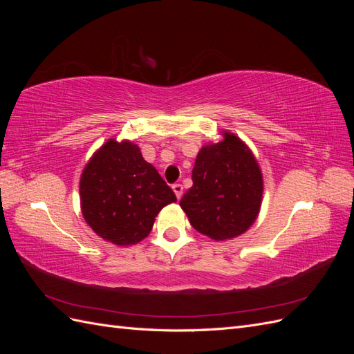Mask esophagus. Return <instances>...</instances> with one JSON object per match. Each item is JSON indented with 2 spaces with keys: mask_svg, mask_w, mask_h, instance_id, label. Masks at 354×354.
I'll return each mask as SVG.
<instances>
[{
  "mask_svg": "<svg viewBox=\"0 0 354 354\" xmlns=\"http://www.w3.org/2000/svg\"><path fill=\"white\" fill-rule=\"evenodd\" d=\"M173 190H174V194H176L177 199H180L181 195H183V186H181L180 183H174V185H173Z\"/></svg>",
  "mask_w": 354,
  "mask_h": 354,
  "instance_id": "esophagus-1",
  "label": "esophagus"
}]
</instances>
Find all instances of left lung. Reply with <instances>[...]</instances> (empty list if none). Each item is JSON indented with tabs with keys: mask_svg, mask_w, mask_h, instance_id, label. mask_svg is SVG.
<instances>
[{
	"mask_svg": "<svg viewBox=\"0 0 354 354\" xmlns=\"http://www.w3.org/2000/svg\"><path fill=\"white\" fill-rule=\"evenodd\" d=\"M223 136L199 151L192 169L194 186L180 201L194 229L216 241L248 230L263 196V177L250 149L232 133Z\"/></svg>",
	"mask_w": 354,
	"mask_h": 354,
	"instance_id": "left-lung-1",
	"label": "left lung"
}]
</instances>
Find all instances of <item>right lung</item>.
Masks as SVG:
<instances>
[{
	"label": "right lung",
	"mask_w": 354,
	"mask_h": 354,
	"mask_svg": "<svg viewBox=\"0 0 354 354\" xmlns=\"http://www.w3.org/2000/svg\"><path fill=\"white\" fill-rule=\"evenodd\" d=\"M82 216L104 241L133 245L151 233L158 212L174 195L156 168L130 142H106L84 168Z\"/></svg>",
	"instance_id": "obj_1"
}]
</instances>
